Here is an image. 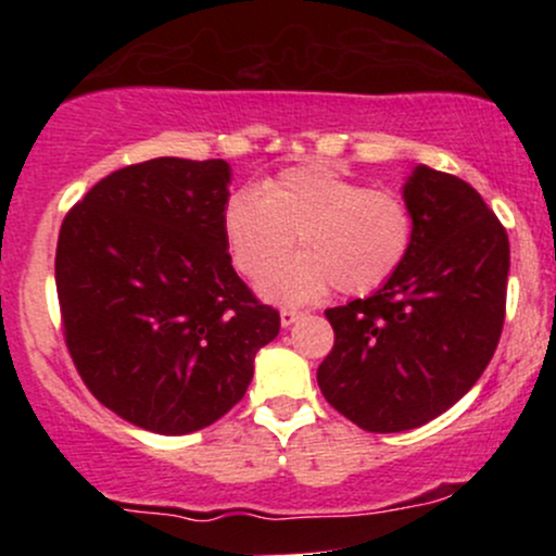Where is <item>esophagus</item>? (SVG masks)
Returning a JSON list of instances; mask_svg holds the SVG:
<instances>
[{"mask_svg": "<svg viewBox=\"0 0 556 556\" xmlns=\"http://www.w3.org/2000/svg\"><path fill=\"white\" fill-rule=\"evenodd\" d=\"M279 318H282V327H292L298 318H303V311H300V308H282V311H279Z\"/></svg>", "mask_w": 556, "mask_h": 556, "instance_id": "34e87169", "label": "esophagus"}]
</instances>
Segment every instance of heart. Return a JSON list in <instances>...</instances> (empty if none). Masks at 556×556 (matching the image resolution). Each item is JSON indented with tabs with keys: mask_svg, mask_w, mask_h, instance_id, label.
<instances>
[{
	"mask_svg": "<svg viewBox=\"0 0 556 556\" xmlns=\"http://www.w3.org/2000/svg\"><path fill=\"white\" fill-rule=\"evenodd\" d=\"M222 235L248 279L273 269L298 237L304 253L265 273L261 295L305 303L331 285L353 298L381 290L410 256L416 216L394 190L314 162L277 172L258 190H235L222 212Z\"/></svg>",
	"mask_w": 556,
	"mask_h": 556,
	"instance_id": "heart-1",
	"label": "heart"
}]
</instances>
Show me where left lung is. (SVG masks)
<instances>
[{"mask_svg": "<svg viewBox=\"0 0 556 556\" xmlns=\"http://www.w3.org/2000/svg\"><path fill=\"white\" fill-rule=\"evenodd\" d=\"M416 238L374 295L327 308L334 348L324 397L374 433L418 429L486 371L507 311V229L468 182L416 167L405 182Z\"/></svg>", "mask_w": 556, "mask_h": 556, "instance_id": "8db88e82", "label": "left lung"}]
</instances>
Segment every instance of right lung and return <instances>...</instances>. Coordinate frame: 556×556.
Segmentation results:
<instances>
[{
  "mask_svg": "<svg viewBox=\"0 0 556 556\" xmlns=\"http://www.w3.org/2000/svg\"><path fill=\"white\" fill-rule=\"evenodd\" d=\"M227 182L222 159L130 164L70 208L56 240L62 334L83 384L164 437L232 410L279 334V311L232 269Z\"/></svg>",
  "mask_w": 556,
  "mask_h": 556,
  "instance_id": "1",
  "label": "right lung"
}]
</instances>
